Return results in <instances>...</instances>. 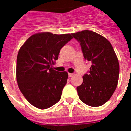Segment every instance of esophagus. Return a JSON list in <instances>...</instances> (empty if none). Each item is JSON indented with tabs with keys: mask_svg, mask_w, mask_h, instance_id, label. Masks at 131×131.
I'll list each match as a JSON object with an SVG mask.
<instances>
[{
	"mask_svg": "<svg viewBox=\"0 0 131 131\" xmlns=\"http://www.w3.org/2000/svg\"><path fill=\"white\" fill-rule=\"evenodd\" d=\"M68 75H69V78H71V77H73V73H69V74H68Z\"/></svg>",
	"mask_w": 131,
	"mask_h": 131,
	"instance_id": "1",
	"label": "esophagus"
}]
</instances>
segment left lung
Instances as JSON below:
<instances>
[{"instance_id": "8db88e82", "label": "left lung", "mask_w": 131, "mask_h": 131, "mask_svg": "<svg viewBox=\"0 0 131 131\" xmlns=\"http://www.w3.org/2000/svg\"><path fill=\"white\" fill-rule=\"evenodd\" d=\"M80 43L85 60L91 62L83 83L77 87L83 103L91 106L103 105L110 99L118 85L120 66L112 45L106 38L90 30L73 33Z\"/></svg>"}]
</instances>
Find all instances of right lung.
Segmentation results:
<instances>
[{"label":"right lung","mask_w":131,"mask_h":131,"mask_svg":"<svg viewBox=\"0 0 131 131\" xmlns=\"http://www.w3.org/2000/svg\"><path fill=\"white\" fill-rule=\"evenodd\" d=\"M73 39L71 34L41 32L32 35L19 50L16 78L24 96L35 107L45 110L59 101L68 73L53 69L60 51Z\"/></svg>","instance_id":"obj_1"}]
</instances>
